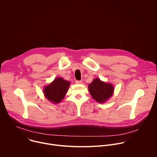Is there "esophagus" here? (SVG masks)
Returning a JSON list of instances; mask_svg holds the SVG:
<instances>
[{
  "label": "esophagus",
  "instance_id": "1",
  "mask_svg": "<svg viewBox=\"0 0 157 157\" xmlns=\"http://www.w3.org/2000/svg\"><path fill=\"white\" fill-rule=\"evenodd\" d=\"M82 82V81H78V80L76 81V84H81Z\"/></svg>",
  "mask_w": 157,
  "mask_h": 157
}]
</instances>
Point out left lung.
<instances>
[{
    "label": "left lung",
    "instance_id": "left-lung-1",
    "mask_svg": "<svg viewBox=\"0 0 157 157\" xmlns=\"http://www.w3.org/2000/svg\"><path fill=\"white\" fill-rule=\"evenodd\" d=\"M89 91L93 98L99 103H104L114 93V87L112 84L106 83L95 78L88 86Z\"/></svg>",
    "mask_w": 157,
    "mask_h": 157
}]
</instances>
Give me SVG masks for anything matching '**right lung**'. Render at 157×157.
<instances>
[{
    "mask_svg": "<svg viewBox=\"0 0 157 157\" xmlns=\"http://www.w3.org/2000/svg\"><path fill=\"white\" fill-rule=\"evenodd\" d=\"M70 82L62 78H56L54 81L43 89L45 98L53 104L59 103L68 90Z\"/></svg>",
    "mask_w": 157,
    "mask_h": 157,
    "instance_id": "obj_1",
    "label": "right lung"
}]
</instances>
